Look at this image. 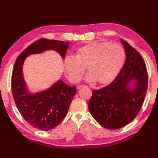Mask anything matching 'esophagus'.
I'll return each mask as SVG.
<instances>
[{
    "mask_svg": "<svg viewBox=\"0 0 158 158\" xmlns=\"http://www.w3.org/2000/svg\"><path fill=\"white\" fill-rule=\"evenodd\" d=\"M83 87H85V85H79L78 87H77V88H78L79 89H81L82 88H83Z\"/></svg>",
    "mask_w": 158,
    "mask_h": 158,
    "instance_id": "obj_1",
    "label": "esophagus"
}]
</instances>
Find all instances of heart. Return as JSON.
<instances>
[{
	"instance_id": "1",
	"label": "heart",
	"mask_w": 158,
	"mask_h": 158,
	"mask_svg": "<svg viewBox=\"0 0 158 158\" xmlns=\"http://www.w3.org/2000/svg\"><path fill=\"white\" fill-rule=\"evenodd\" d=\"M125 59V52L120 45L107 41H93L77 49L76 56L64 60V70L70 81L78 82L88 66L85 81L100 83L111 81L118 73Z\"/></svg>"
}]
</instances>
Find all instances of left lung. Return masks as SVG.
<instances>
[{
  "instance_id": "1",
  "label": "left lung",
  "mask_w": 158,
  "mask_h": 158,
  "mask_svg": "<svg viewBox=\"0 0 158 158\" xmlns=\"http://www.w3.org/2000/svg\"><path fill=\"white\" fill-rule=\"evenodd\" d=\"M120 41L126 56L124 65L110 84L93 90L88 103L92 117L109 130L122 127L135 118L145 99L148 82L142 56L126 41ZM132 81L135 83L130 86Z\"/></svg>"
}]
</instances>
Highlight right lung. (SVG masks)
Returning a JSON list of instances; mask_svg holds the SVG:
<instances>
[{
    "instance_id": "add662e5",
    "label": "right lung",
    "mask_w": 158,
    "mask_h": 158,
    "mask_svg": "<svg viewBox=\"0 0 158 158\" xmlns=\"http://www.w3.org/2000/svg\"><path fill=\"white\" fill-rule=\"evenodd\" d=\"M69 43L56 40L39 39L23 50L15 61L11 78L13 98L22 116L35 128L50 130L62 122L75 95L76 87L67 85L60 79L44 91L32 94L23 79V62L28 56L41 53L47 50L57 52L64 59Z\"/></svg>"
}]
</instances>
